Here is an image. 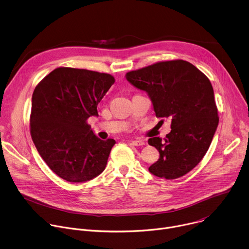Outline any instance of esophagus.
Wrapping results in <instances>:
<instances>
[{
  "label": "esophagus",
  "mask_w": 249,
  "mask_h": 249,
  "mask_svg": "<svg viewBox=\"0 0 249 249\" xmlns=\"http://www.w3.org/2000/svg\"><path fill=\"white\" fill-rule=\"evenodd\" d=\"M131 143H132L134 146H136V147H142V146H144V145H145V142H143V141H139V140L131 141Z\"/></svg>",
  "instance_id": "1"
}]
</instances>
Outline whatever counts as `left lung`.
I'll return each mask as SVG.
<instances>
[{
    "instance_id": "left-lung-1",
    "label": "left lung",
    "mask_w": 249,
    "mask_h": 249,
    "mask_svg": "<svg viewBox=\"0 0 249 249\" xmlns=\"http://www.w3.org/2000/svg\"><path fill=\"white\" fill-rule=\"evenodd\" d=\"M126 79L148 93L157 117L171 120V131L163 140L154 137L148 141L160 153L150 172L165 179L183 176L204 158L219 124L210 80L183 60L158 62L131 71Z\"/></svg>"
}]
</instances>
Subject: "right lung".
<instances>
[{
    "instance_id": "right-lung-1",
    "label": "right lung",
    "mask_w": 249,
    "mask_h": 249,
    "mask_svg": "<svg viewBox=\"0 0 249 249\" xmlns=\"http://www.w3.org/2000/svg\"><path fill=\"white\" fill-rule=\"evenodd\" d=\"M105 73L60 67L35 88L30 135L40 157L61 178L85 182L105 168L115 140H100L88 124L114 84Z\"/></svg>"
}]
</instances>
